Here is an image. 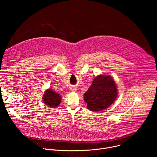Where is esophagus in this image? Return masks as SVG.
I'll return each mask as SVG.
<instances>
[{"label": "esophagus", "mask_w": 157, "mask_h": 157, "mask_svg": "<svg viewBox=\"0 0 157 157\" xmlns=\"http://www.w3.org/2000/svg\"><path fill=\"white\" fill-rule=\"evenodd\" d=\"M71 89V91H74V92L76 91V90H77V89H76V88H75V87H72Z\"/></svg>", "instance_id": "34e87169"}]
</instances>
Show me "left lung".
Listing matches in <instances>:
<instances>
[{
	"label": "left lung",
	"instance_id": "left-lung-1",
	"mask_svg": "<svg viewBox=\"0 0 157 157\" xmlns=\"http://www.w3.org/2000/svg\"><path fill=\"white\" fill-rule=\"evenodd\" d=\"M117 89L115 81L110 75H99L93 80L91 86L84 94L87 108L98 112L108 108L116 101Z\"/></svg>",
	"mask_w": 157,
	"mask_h": 157
}]
</instances>
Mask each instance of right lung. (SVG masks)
Masks as SVG:
<instances>
[{
  "label": "right lung",
  "instance_id": "add662e5",
  "mask_svg": "<svg viewBox=\"0 0 157 157\" xmlns=\"http://www.w3.org/2000/svg\"><path fill=\"white\" fill-rule=\"evenodd\" d=\"M42 99L46 105L52 108L57 107L61 100V96L52 89H48L44 91Z\"/></svg>",
  "mask_w": 157,
  "mask_h": 157
}]
</instances>
